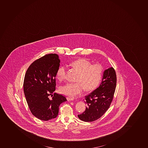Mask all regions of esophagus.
Listing matches in <instances>:
<instances>
[{"mask_svg": "<svg viewBox=\"0 0 148 148\" xmlns=\"http://www.w3.org/2000/svg\"><path fill=\"white\" fill-rule=\"evenodd\" d=\"M66 99H67L68 101H73L74 100V98H71V97H67L66 98Z\"/></svg>", "mask_w": 148, "mask_h": 148, "instance_id": "34e87169", "label": "esophagus"}]
</instances>
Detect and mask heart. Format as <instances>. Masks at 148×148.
<instances>
[{"label": "heart", "mask_w": 148, "mask_h": 148, "mask_svg": "<svg viewBox=\"0 0 148 148\" xmlns=\"http://www.w3.org/2000/svg\"><path fill=\"white\" fill-rule=\"evenodd\" d=\"M74 70L79 72L75 83H68L60 88L61 93L70 97H74L83 92L94 90L98 87L102 78L103 68L99 64H92L89 60L79 59L70 63ZM66 71L64 66H60L56 73L58 80H63L66 76Z\"/></svg>", "instance_id": "b5f03b06"}]
</instances>
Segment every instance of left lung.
<instances>
[{
    "label": "left lung",
    "instance_id": "obj_1",
    "mask_svg": "<svg viewBox=\"0 0 148 148\" xmlns=\"http://www.w3.org/2000/svg\"><path fill=\"white\" fill-rule=\"evenodd\" d=\"M116 86V75L113 68L103 72L102 82L99 88L85 96L87 107L85 112L78 115L84 122H90L101 118L109 108Z\"/></svg>",
    "mask_w": 148,
    "mask_h": 148
}]
</instances>
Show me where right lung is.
I'll return each mask as SVG.
<instances>
[{"label": "right lung", "instance_id": "obj_1", "mask_svg": "<svg viewBox=\"0 0 148 148\" xmlns=\"http://www.w3.org/2000/svg\"><path fill=\"white\" fill-rule=\"evenodd\" d=\"M60 60L56 54H49L35 60L26 71L23 91L32 114L41 120L56 118L59 106L67 101L62 95L54 93L56 73ZM53 96L51 100L48 96Z\"/></svg>", "mask_w": 148, "mask_h": 148}]
</instances>
